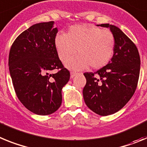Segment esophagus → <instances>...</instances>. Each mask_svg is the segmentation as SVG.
Returning <instances> with one entry per match:
<instances>
[{"label":"esophagus","mask_w":147,"mask_h":147,"mask_svg":"<svg viewBox=\"0 0 147 147\" xmlns=\"http://www.w3.org/2000/svg\"><path fill=\"white\" fill-rule=\"evenodd\" d=\"M70 75H71V78H74L77 75H78V72H71V74H70Z\"/></svg>","instance_id":"obj_1"}]
</instances>
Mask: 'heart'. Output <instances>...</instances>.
<instances>
[{
  "label": "heart",
  "instance_id": "b5f03b06",
  "mask_svg": "<svg viewBox=\"0 0 147 147\" xmlns=\"http://www.w3.org/2000/svg\"><path fill=\"white\" fill-rule=\"evenodd\" d=\"M56 52L63 63L75 54L79 55L66 63L71 69L81 70L89 66L100 69L109 63L115 49V38L108 29L86 24L75 25L66 35L56 34L54 38Z\"/></svg>",
  "mask_w": 147,
  "mask_h": 147
}]
</instances>
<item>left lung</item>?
I'll return each instance as SVG.
<instances>
[{"label":"left lung","mask_w":147,"mask_h":147,"mask_svg":"<svg viewBox=\"0 0 147 147\" xmlns=\"http://www.w3.org/2000/svg\"><path fill=\"white\" fill-rule=\"evenodd\" d=\"M115 38V49L109 63L95 72H85V104L101 116L114 114L131 99L137 88L141 59L135 43L119 28L105 24Z\"/></svg>","instance_id":"1"}]
</instances>
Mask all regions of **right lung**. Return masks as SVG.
Here are the masks:
<instances>
[{
  "label": "right lung",
  "instance_id": "obj_1",
  "mask_svg": "<svg viewBox=\"0 0 147 147\" xmlns=\"http://www.w3.org/2000/svg\"><path fill=\"white\" fill-rule=\"evenodd\" d=\"M53 21L36 24L23 32L12 43L9 69L19 100L39 115L57 111L62 103V88L70 78L56 52L58 29ZM57 70L52 74V70Z\"/></svg>",
  "mask_w": 147,
  "mask_h": 147
}]
</instances>
